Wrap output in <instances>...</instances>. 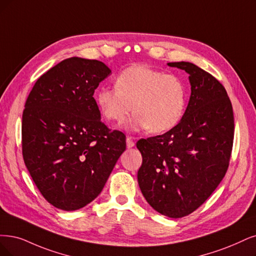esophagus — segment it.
Returning a JSON list of instances; mask_svg holds the SVG:
<instances>
[{"label": "esophagus", "instance_id": "34e87169", "mask_svg": "<svg viewBox=\"0 0 256 256\" xmlns=\"http://www.w3.org/2000/svg\"><path fill=\"white\" fill-rule=\"evenodd\" d=\"M135 146V142H134V139L132 137H126V146L128 148H133Z\"/></svg>", "mask_w": 256, "mask_h": 256}]
</instances>
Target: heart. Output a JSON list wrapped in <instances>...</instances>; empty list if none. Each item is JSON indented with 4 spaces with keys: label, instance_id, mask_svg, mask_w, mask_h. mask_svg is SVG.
Instances as JSON below:
<instances>
[{
    "label": "heart",
    "instance_id": "heart-1",
    "mask_svg": "<svg viewBox=\"0 0 256 256\" xmlns=\"http://www.w3.org/2000/svg\"><path fill=\"white\" fill-rule=\"evenodd\" d=\"M116 86L101 88L97 103L108 120L122 123L132 110L128 128L162 133L175 128L184 117L186 106V88L174 74L134 65L121 72Z\"/></svg>",
    "mask_w": 256,
    "mask_h": 256
}]
</instances>
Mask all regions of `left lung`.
<instances>
[{
	"label": "left lung",
	"mask_w": 256,
	"mask_h": 256,
	"mask_svg": "<svg viewBox=\"0 0 256 256\" xmlns=\"http://www.w3.org/2000/svg\"><path fill=\"white\" fill-rule=\"evenodd\" d=\"M184 70L191 96L184 117L164 135L140 139L138 184L158 213L180 218L215 191L228 170L234 137L232 104L212 74L190 62H170Z\"/></svg>",
	"instance_id": "1"
}]
</instances>
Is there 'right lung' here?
<instances>
[{
    "mask_svg": "<svg viewBox=\"0 0 256 256\" xmlns=\"http://www.w3.org/2000/svg\"><path fill=\"white\" fill-rule=\"evenodd\" d=\"M103 62L72 56L36 80L22 117L25 166L45 200L81 209L102 191L126 135L101 122L94 90L110 74Z\"/></svg>",
    "mask_w": 256,
    "mask_h": 256,
    "instance_id": "add662e5",
    "label": "right lung"
}]
</instances>
